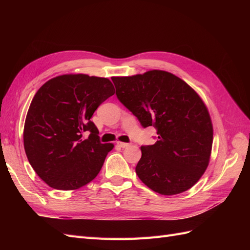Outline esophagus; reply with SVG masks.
I'll return each mask as SVG.
<instances>
[{
  "instance_id": "34e87169",
  "label": "esophagus",
  "mask_w": 250,
  "mask_h": 250,
  "mask_svg": "<svg viewBox=\"0 0 250 250\" xmlns=\"http://www.w3.org/2000/svg\"><path fill=\"white\" fill-rule=\"evenodd\" d=\"M116 144H117V146H119V147H121V148H127V147L130 146V144L123 143V142H120V141H117Z\"/></svg>"
}]
</instances>
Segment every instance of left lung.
Wrapping results in <instances>:
<instances>
[{
    "mask_svg": "<svg viewBox=\"0 0 250 250\" xmlns=\"http://www.w3.org/2000/svg\"><path fill=\"white\" fill-rule=\"evenodd\" d=\"M116 95L143 127L154 126L158 140L142 146L135 172L151 190L166 196L191 188L206 172L213 146L207 105L175 75L161 70L111 77Z\"/></svg>",
    "mask_w": 250,
    "mask_h": 250,
    "instance_id": "left-lung-1",
    "label": "left lung"
}]
</instances>
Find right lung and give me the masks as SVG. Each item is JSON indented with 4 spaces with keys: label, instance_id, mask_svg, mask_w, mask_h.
I'll list each match as a JSON object with an SVG mask.
<instances>
[{
    "label": "right lung",
    "instance_id": "1",
    "mask_svg": "<svg viewBox=\"0 0 250 250\" xmlns=\"http://www.w3.org/2000/svg\"><path fill=\"white\" fill-rule=\"evenodd\" d=\"M115 94L108 78L65 74L47 81L30 104L24 147L32 168L49 187L77 190L100 172L113 144H102L90 121L99 105ZM89 131L84 140L83 132Z\"/></svg>",
    "mask_w": 250,
    "mask_h": 250
}]
</instances>
